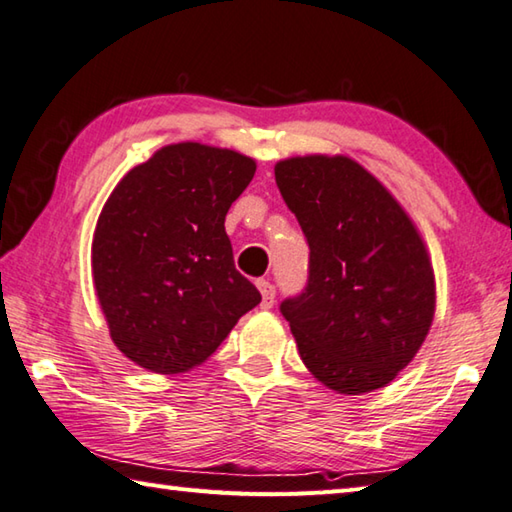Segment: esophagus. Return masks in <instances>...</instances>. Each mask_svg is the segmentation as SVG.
I'll return each instance as SVG.
<instances>
[{"instance_id": "obj_1", "label": "esophagus", "mask_w": 512, "mask_h": 512, "mask_svg": "<svg viewBox=\"0 0 512 512\" xmlns=\"http://www.w3.org/2000/svg\"><path fill=\"white\" fill-rule=\"evenodd\" d=\"M257 288L259 293H262V306L264 309H271L275 302V286L268 280H257Z\"/></svg>"}]
</instances>
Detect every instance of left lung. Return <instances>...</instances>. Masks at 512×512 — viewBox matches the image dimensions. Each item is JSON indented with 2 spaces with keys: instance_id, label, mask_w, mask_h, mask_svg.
<instances>
[{
  "instance_id": "left-lung-1",
  "label": "left lung",
  "mask_w": 512,
  "mask_h": 512,
  "mask_svg": "<svg viewBox=\"0 0 512 512\" xmlns=\"http://www.w3.org/2000/svg\"><path fill=\"white\" fill-rule=\"evenodd\" d=\"M275 183L309 244V275L280 311L302 362L340 394L385 387L430 331L434 273L396 199L347 156H297Z\"/></svg>"
}]
</instances>
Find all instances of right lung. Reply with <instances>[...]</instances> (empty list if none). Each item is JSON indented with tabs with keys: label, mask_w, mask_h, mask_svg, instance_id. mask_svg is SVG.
Here are the masks:
<instances>
[{
	"label": "right lung",
	"mask_w": 512,
	"mask_h": 512,
	"mask_svg": "<svg viewBox=\"0 0 512 512\" xmlns=\"http://www.w3.org/2000/svg\"><path fill=\"white\" fill-rule=\"evenodd\" d=\"M255 161L199 143L167 145L129 170L102 208L96 293L114 345L156 374H181L217 351L262 302L235 268L224 221Z\"/></svg>",
	"instance_id": "obj_1"
}]
</instances>
